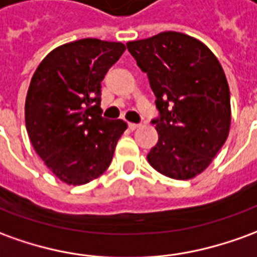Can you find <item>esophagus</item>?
I'll list each match as a JSON object with an SVG mask.
<instances>
[{
    "mask_svg": "<svg viewBox=\"0 0 257 257\" xmlns=\"http://www.w3.org/2000/svg\"><path fill=\"white\" fill-rule=\"evenodd\" d=\"M139 126H141L139 123H132V122H129V123H128V128L131 129V131H135V129L139 128Z\"/></svg>",
    "mask_w": 257,
    "mask_h": 257,
    "instance_id": "obj_1",
    "label": "esophagus"
}]
</instances>
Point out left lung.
<instances>
[{
	"instance_id": "obj_1",
	"label": "left lung",
	"mask_w": 257,
	"mask_h": 257,
	"mask_svg": "<svg viewBox=\"0 0 257 257\" xmlns=\"http://www.w3.org/2000/svg\"><path fill=\"white\" fill-rule=\"evenodd\" d=\"M126 47L147 75L159 116V142L147 154L154 170L189 179L206 170L228 136L229 87L216 55L191 36L163 32Z\"/></svg>"
}]
</instances>
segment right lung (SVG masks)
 <instances>
[{
  "mask_svg": "<svg viewBox=\"0 0 257 257\" xmlns=\"http://www.w3.org/2000/svg\"><path fill=\"white\" fill-rule=\"evenodd\" d=\"M125 51L122 43L82 39L55 48L29 86L25 119L36 153L54 175L83 185L110 166L126 123L101 116V80Z\"/></svg>",
  "mask_w": 257,
  "mask_h": 257,
  "instance_id": "add662e5",
  "label": "right lung"
}]
</instances>
